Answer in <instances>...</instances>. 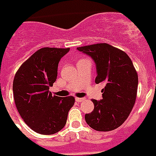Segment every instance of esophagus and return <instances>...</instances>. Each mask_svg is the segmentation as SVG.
I'll use <instances>...</instances> for the list:
<instances>
[{"label":"esophagus","instance_id":"34e87169","mask_svg":"<svg viewBox=\"0 0 156 156\" xmlns=\"http://www.w3.org/2000/svg\"><path fill=\"white\" fill-rule=\"evenodd\" d=\"M84 100H85V99H84V98H76V101L78 102V103H79V102L84 101Z\"/></svg>","mask_w":156,"mask_h":156}]
</instances>
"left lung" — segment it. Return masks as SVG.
Segmentation results:
<instances>
[{"instance_id": "8db88e82", "label": "left lung", "mask_w": 156, "mask_h": 156, "mask_svg": "<svg viewBox=\"0 0 156 156\" xmlns=\"http://www.w3.org/2000/svg\"><path fill=\"white\" fill-rule=\"evenodd\" d=\"M77 50L90 57L96 66L95 83L105 82L100 100L93 99L94 108L85 114L87 124L99 132L120 127L135 105L138 76L126 52L108 43L80 47Z\"/></svg>"}]
</instances>
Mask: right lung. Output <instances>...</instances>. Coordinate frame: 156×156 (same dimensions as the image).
Wrapping results in <instances>:
<instances>
[{
    "label": "right lung",
    "instance_id": "1",
    "mask_svg": "<svg viewBox=\"0 0 156 156\" xmlns=\"http://www.w3.org/2000/svg\"><path fill=\"white\" fill-rule=\"evenodd\" d=\"M69 51L39 49L21 65L14 78L13 93L19 113L39 134L51 135L62 129L75 103L72 96H52L49 91L57 80L58 63Z\"/></svg>",
    "mask_w": 156,
    "mask_h": 156
}]
</instances>
